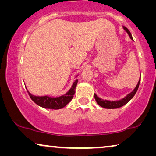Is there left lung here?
Returning a JSON list of instances; mask_svg holds the SVG:
<instances>
[{"label":"left lung","mask_w":156,"mask_h":156,"mask_svg":"<svg viewBox=\"0 0 156 156\" xmlns=\"http://www.w3.org/2000/svg\"><path fill=\"white\" fill-rule=\"evenodd\" d=\"M123 29L126 30V32L128 33V35H129L130 38H131L132 40H133V37H132L131 34V33H130V31L129 30H128V28H126L125 26H123ZM140 81V77L139 81H138L137 85H136V87H135V89H134L131 93L126 96L124 98H123V99H121L120 100H117V101L104 100V99H101V98H99L97 94H94V98H95L96 101L97 102V104H99L100 106H101V107L105 108H117L121 107V106H124L125 104H126L128 102H129L130 100H131L132 98L134 97V95L136 94V91H137L138 89V87H139Z\"/></svg>","instance_id":"8db88e82"}]
</instances>
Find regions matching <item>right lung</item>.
Masks as SVG:
<instances>
[{"instance_id": "1", "label": "right lung", "mask_w": 156, "mask_h": 156, "mask_svg": "<svg viewBox=\"0 0 156 156\" xmlns=\"http://www.w3.org/2000/svg\"><path fill=\"white\" fill-rule=\"evenodd\" d=\"M78 80H76L74 84H72L71 89L67 91L65 94L62 95L57 97H51L49 96H35L27 91L30 97L38 106L44 108H50V109H59L69 103L70 101L73 98L75 93V88L77 84Z\"/></svg>"}]
</instances>
